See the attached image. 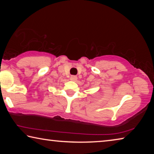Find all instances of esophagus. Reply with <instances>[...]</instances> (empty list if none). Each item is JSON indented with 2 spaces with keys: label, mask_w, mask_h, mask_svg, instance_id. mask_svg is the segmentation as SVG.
<instances>
[{
  "label": "esophagus",
  "mask_w": 154,
  "mask_h": 154,
  "mask_svg": "<svg viewBox=\"0 0 154 154\" xmlns=\"http://www.w3.org/2000/svg\"><path fill=\"white\" fill-rule=\"evenodd\" d=\"M77 76H75V75H71V80H72V81H75V80H77Z\"/></svg>",
  "instance_id": "obj_1"
}]
</instances>
